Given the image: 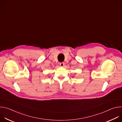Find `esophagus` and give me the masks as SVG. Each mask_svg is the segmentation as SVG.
I'll return each instance as SVG.
<instances>
[{"label":"esophagus","instance_id":"obj_1","mask_svg":"<svg viewBox=\"0 0 122 122\" xmlns=\"http://www.w3.org/2000/svg\"><path fill=\"white\" fill-rule=\"evenodd\" d=\"M60 66H61V67H63L64 66V65H65V63L64 62H61V63H60L59 64Z\"/></svg>","mask_w":122,"mask_h":122}]
</instances>
